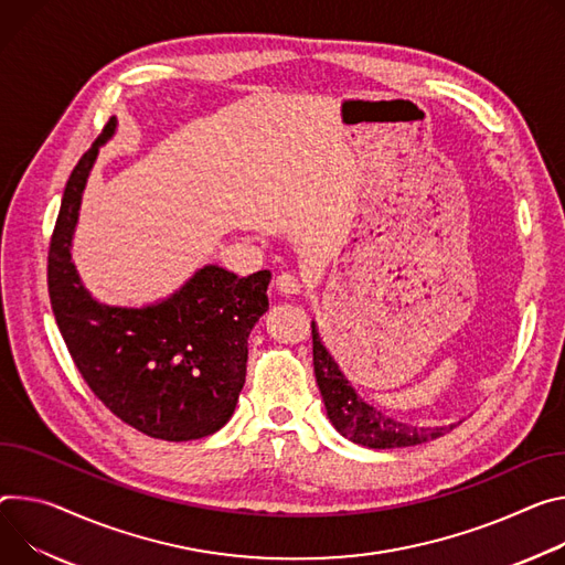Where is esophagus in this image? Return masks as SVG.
Wrapping results in <instances>:
<instances>
[{"label":"esophagus","instance_id":"34e87169","mask_svg":"<svg viewBox=\"0 0 565 565\" xmlns=\"http://www.w3.org/2000/svg\"><path fill=\"white\" fill-rule=\"evenodd\" d=\"M275 286H277V290L284 292V295H299V292H301V281H299L292 273H281V275H277Z\"/></svg>","mask_w":565,"mask_h":565}]
</instances>
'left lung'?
<instances>
[{"mask_svg": "<svg viewBox=\"0 0 565 565\" xmlns=\"http://www.w3.org/2000/svg\"><path fill=\"white\" fill-rule=\"evenodd\" d=\"M313 329V367L320 394L324 398L327 417L335 426V430L351 439L353 444H361L367 448H405L417 446L430 439H437L455 428L450 426H413L396 422L387 415H383L379 407L370 405L361 396L355 394L351 383L340 372L338 363L329 349L322 344L320 333L316 329V322H311Z\"/></svg>", "mask_w": 565, "mask_h": 565, "instance_id": "obj_1", "label": "left lung"}]
</instances>
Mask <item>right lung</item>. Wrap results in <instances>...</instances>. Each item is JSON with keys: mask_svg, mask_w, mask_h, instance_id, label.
<instances>
[{"mask_svg": "<svg viewBox=\"0 0 565 565\" xmlns=\"http://www.w3.org/2000/svg\"><path fill=\"white\" fill-rule=\"evenodd\" d=\"M115 128L110 119L67 180L49 243L51 309L81 376L113 415L164 441L207 437L236 407L247 335L268 311L270 273L238 279L204 266L169 299L143 309L98 303L72 264V236L87 175Z\"/></svg>", "mask_w": 565, "mask_h": 565, "instance_id": "1", "label": "right lung"}]
</instances>
